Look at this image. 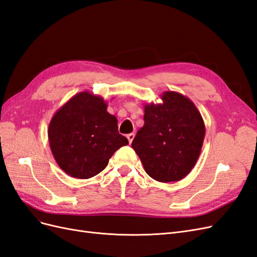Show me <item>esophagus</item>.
Here are the masks:
<instances>
[{"mask_svg":"<svg viewBox=\"0 0 257 257\" xmlns=\"http://www.w3.org/2000/svg\"><path fill=\"white\" fill-rule=\"evenodd\" d=\"M126 137H127V139H128V143L132 144V142H133V139H134V137H135V134H134V133H131V134H128Z\"/></svg>","mask_w":257,"mask_h":257,"instance_id":"34e87169","label":"esophagus"}]
</instances>
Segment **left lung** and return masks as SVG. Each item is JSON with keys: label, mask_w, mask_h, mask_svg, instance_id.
Listing matches in <instances>:
<instances>
[{"label": "left lung", "mask_w": 257, "mask_h": 257, "mask_svg": "<svg viewBox=\"0 0 257 257\" xmlns=\"http://www.w3.org/2000/svg\"><path fill=\"white\" fill-rule=\"evenodd\" d=\"M161 99V104H145V124L132 147L146 173L166 183L190 174L199 158L206 130L203 116L189 97L166 91Z\"/></svg>", "instance_id": "obj_1"}]
</instances>
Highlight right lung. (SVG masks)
<instances>
[{
  "mask_svg": "<svg viewBox=\"0 0 257 257\" xmlns=\"http://www.w3.org/2000/svg\"><path fill=\"white\" fill-rule=\"evenodd\" d=\"M102 96L77 93L53 114L48 127L54 160L68 176L89 179L108 165L119 148L128 145L119 134L118 120L107 111Z\"/></svg>",
  "mask_w": 257,
  "mask_h": 257,
  "instance_id": "add662e5",
  "label": "right lung"
}]
</instances>
